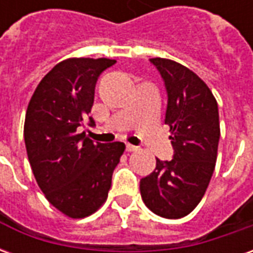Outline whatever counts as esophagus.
Masks as SVG:
<instances>
[{"mask_svg":"<svg viewBox=\"0 0 253 253\" xmlns=\"http://www.w3.org/2000/svg\"><path fill=\"white\" fill-rule=\"evenodd\" d=\"M126 150L127 152H135L138 150V146H134L131 143H126Z\"/></svg>","mask_w":253,"mask_h":253,"instance_id":"obj_1","label":"esophagus"}]
</instances>
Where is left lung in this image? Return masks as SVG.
Returning <instances> with one entry per match:
<instances>
[{"label":"left lung","mask_w":253,"mask_h":253,"mask_svg":"<svg viewBox=\"0 0 253 253\" xmlns=\"http://www.w3.org/2000/svg\"><path fill=\"white\" fill-rule=\"evenodd\" d=\"M168 93L165 125L175 154L156 159V169L139 184L143 203L168 219L188 215L202 201L217 161L219 115L217 100L206 83L172 59L152 58Z\"/></svg>","instance_id":"obj_1"}]
</instances>
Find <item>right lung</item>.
<instances>
[{
    "label": "right lung",
    "mask_w": 253,
    "mask_h": 253,
    "mask_svg": "<svg viewBox=\"0 0 253 253\" xmlns=\"http://www.w3.org/2000/svg\"><path fill=\"white\" fill-rule=\"evenodd\" d=\"M115 62L65 59L42 78L27 108L24 141L36 183L47 201L69 218L88 217L104 205L126 149L123 142L94 143L77 132L92 110L97 77Z\"/></svg>",
    "instance_id": "right-lung-1"
}]
</instances>
